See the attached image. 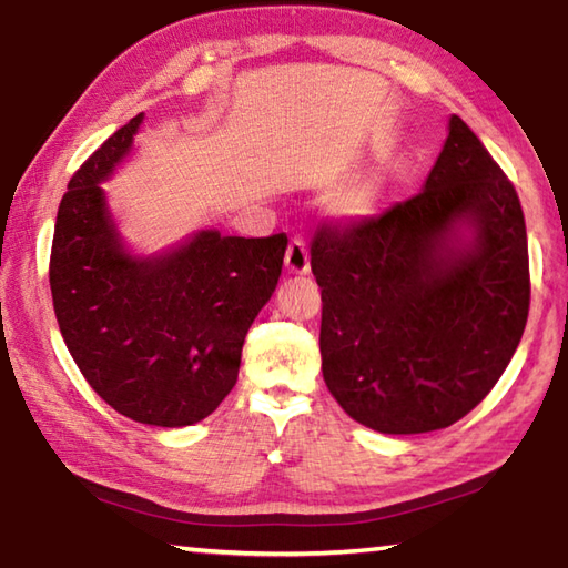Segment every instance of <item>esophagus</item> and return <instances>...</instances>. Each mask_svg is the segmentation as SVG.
Segmentation results:
<instances>
[{"label": "esophagus", "mask_w": 568, "mask_h": 568, "mask_svg": "<svg viewBox=\"0 0 568 568\" xmlns=\"http://www.w3.org/2000/svg\"><path fill=\"white\" fill-rule=\"evenodd\" d=\"M285 271L291 275H307L311 271V257H307V247L303 237H293L285 250Z\"/></svg>", "instance_id": "34e87169"}]
</instances>
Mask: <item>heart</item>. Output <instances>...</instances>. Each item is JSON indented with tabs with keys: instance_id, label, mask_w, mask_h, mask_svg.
<instances>
[{
	"instance_id": "obj_1",
	"label": "heart",
	"mask_w": 568,
	"mask_h": 568,
	"mask_svg": "<svg viewBox=\"0 0 568 568\" xmlns=\"http://www.w3.org/2000/svg\"><path fill=\"white\" fill-rule=\"evenodd\" d=\"M383 192H386V182H383L381 175L363 178L333 200L331 213L333 217L343 220V223H363V220L376 215Z\"/></svg>"
}]
</instances>
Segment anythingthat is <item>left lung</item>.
<instances>
[{
  "mask_svg": "<svg viewBox=\"0 0 568 568\" xmlns=\"http://www.w3.org/2000/svg\"><path fill=\"white\" fill-rule=\"evenodd\" d=\"M311 267L325 386L378 434H428L464 418L526 328L521 203L456 114L418 195L345 230L325 225Z\"/></svg>",
  "mask_w": 568,
  "mask_h": 568,
  "instance_id": "1",
  "label": "left lung"
}]
</instances>
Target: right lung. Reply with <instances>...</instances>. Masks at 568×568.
<instances>
[{
  "mask_svg": "<svg viewBox=\"0 0 568 568\" xmlns=\"http://www.w3.org/2000/svg\"><path fill=\"white\" fill-rule=\"evenodd\" d=\"M145 114L74 172L57 210L50 287L67 351L122 416L160 428L207 418L233 390L250 325L275 293L287 237L195 230L134 253L104 182L128 162Z\"/></svg>",
  "mask_w": 568,
  "mask_h": 568,
  "instance_id": "add662e5",
  "label": "right lung"
}]
</instances>
